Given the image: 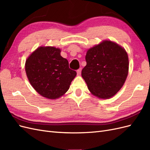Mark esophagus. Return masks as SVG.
<instances>
[{"label": "esophagus", "instance_id": "obj_1", "mask_svg": "<svg viewBox=\"0 0 150 150\" xmlns=\"http://www.w3.org/2000/svg\"><path fill=\"white\" fill-rule=\"evenodd\" d=\"M81 69H81V68H79V69H78V70H77V74H78V75H79V74H81Z\"/></svg>", "mask_w": 150, "mask_h": 150}]
</instances>
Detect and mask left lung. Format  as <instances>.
<instances>
[{
	"label": "left lung",
	"instance_id": "8db88e82",
	"mask_svg": "<svg viewBox=\"0 0 150 150\" xmlns=\"http://www.w3.org/2000/svg\"><path fill=\"white\" fill-rule=\"evenodd\" d=\"M86 66L81 75L88 89L101 99L112 97L123 86L129 69L128 54L124 48L105 40L88 50Z\"/></svg>",
	"mask_w": 150,
	"mask_h": 150
}]
</instances>
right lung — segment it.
Here are the masks:
<instances>
[{
  "label": "right lung",
  "instance_id": "add662e5",
  "mask_svg": "<svg viewBox=\"0 0 150 150\" xmlns=\"http://www.w3.org/2000/svg\"><path fill=\"white\" fill-rule=\"evenodd\" d=\"M27 77L34 89L42 96L56 99L69 89L77 73L69 67V62L61 56V49L40 46L27 59Z\"/></svg>",
  "mask_w": 150,
  "mask_h": 150
}]
</instances>
